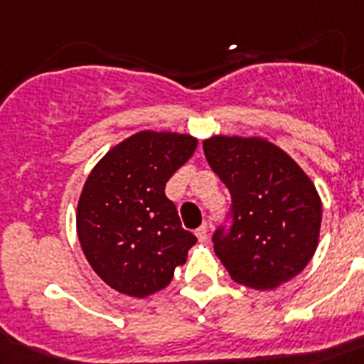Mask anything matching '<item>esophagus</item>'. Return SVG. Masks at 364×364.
<instances>
[{"label":"esophagus","mask_w":364,"mask_h":364,"mask_svg":"<svg viewBox=\"0 0 364 364\" xmlns=\"http://www.w3.org/2000/svg\"><path fill=\"white\" fill-rule=\"evenodd\" d=\"M196 237H198V241H208V237H209V226L208 224H202V226H200V228L196 230Z\"/></svg>","instance_id":"1"}]
</instances>
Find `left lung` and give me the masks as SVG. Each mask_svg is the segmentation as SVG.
I'll return each instance as SVG.
<instances>
[{
  "label": "left lung",
  "mask_w": 364,
  "mask_h": 364,
  "mask_svg": "<svg viewBox=\"0 0 364 364\" xmlns=\"http://www.w3.org/2000/svg\"><path fill=\"white\" fill-rule=\"evenodd\" d=\"M209 166L232 194L233 224L213 235L232 280L273 289L306 267L320 241L321 200L305 170L259 136L203 140Z\"/></svg>",
  "instance_id": "left-lung-1"
}]
</instances>
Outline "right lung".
<instances>
[{
    "mask_svg": "<svg viewBox=\"0 0 364 364\" xmlns=\"http://www.w3.org/2000/svg\"><path fill=\"white\" fill-rule=\"evenodd\" d=\"M198 138L140 131L114 146L80 192L76 233L85 259L112 289L136 299L170 284L196 243L164 194Z\"/></svg>",
    "mask_w": 364,
    "mask_h": 364,
    "instance_id": "obj_1",
    "label": "right lung"
}]
</instances>
